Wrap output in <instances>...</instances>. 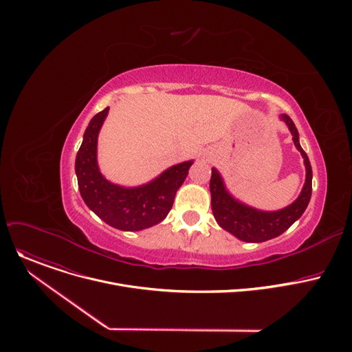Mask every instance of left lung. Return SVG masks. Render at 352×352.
Wrapping results in <instances>:
<instances>
[{
    "instance_id": "left-lung-1",
    "label": "left lung",
    "mask_w": 352,
    "mask_h": 352,
    "mask_svg": "<svg viewBox=\"0 0 352 352\" xmlns=\"http://www.w3.org/2000/svg\"><path fill=\"white\" fill-rule=\"evenodd\" d=\"M280 118L287 124L292 135L294 144L300 156H302L307 170L304 188L291 205L274 212H265L245 205L228 192L217 168H212L210 195L213 216L223 230L228 231L243 242L259 243L281 235L304 214L312 196V167L304 148L299 144V133L296 126L287 114H281Z\"/></svg>"
}]
</instances>
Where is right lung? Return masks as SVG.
Returning a JSON list of instances; mask_svg holds the SVG:
<instances>
[{"label":"right lung","mask_w":352,"mask_h":352,"mask_svg":"<svg viewBox=\"0 0 352 352\" xmlns=\"http://www.w3.org/2000/svg\"><path fill=\"white\" fill-rule=\"evenodd\" d=\"M107 114L109 107L96 114L83 133L75 160L80 196L96 216L114 228L140 231L156 226L171 210L175 193L184 184L193 160L175 164L139 186L110 182L97 164V138Z\"/></svg>","instance_id":"add662e5"}]
</instances>
